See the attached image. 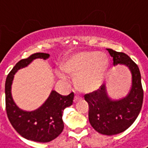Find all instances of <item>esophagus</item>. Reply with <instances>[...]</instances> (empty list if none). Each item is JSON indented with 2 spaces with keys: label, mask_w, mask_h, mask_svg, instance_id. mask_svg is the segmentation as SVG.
Wrapping results in <instances>:
<instances>
[{
  "label": "esophagus",
  "mask_w": 148,
  "mask_h": 148,
  "mask_svg": "<svg viewBox=\"0 0 148 148\" xmlns=\"http://www.w3.org/2000/svg\"><path fill=\"white\" fill-rule=\"evenodd\" d=\"M81 99V97L79 95H75L74 96V103H76V102H78L79 100Z\"/></svg>",
  "instance_id": "esophagus-1"
}]
</instances>
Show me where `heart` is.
<instances>
[{"mask_svg": "<svg viewBox=\"0 0 148 148\" xmlns=\"http://www.w3.org/2000/svg\"><path fill=\"white\" fill-rule=\"evenodd\" d=\"M108 67V59L103 52L81 51L69 56L62 63L61 69L75 78V86L82 92H93L102 84ZM58 76L66 80V74L58 72Z\"/></svg>", "mask_w": 148, "mask_h": 148, "instance_id": "b5f03b06", "label": "heart"}]
</instances>
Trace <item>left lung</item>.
<instances>
[{
  "instance_id": "1",
  "label": "left lung",
  "mask_w": 148,
  "mask_h": 148,
  "mask_svg": "<svg viewBox=\"0 0 148 148\" xmlns=\"http://www.w3.org/2000/svg\"><path fill=\"white\" fill-rule=\"evenodd\" d=\"M113 60V65L123 64L132 74V86L127 96L120 99H112L103 84L93 93L84 95L88 103V120L93 128L103 135H115L124 132L134 123L141 111L143 90L138 66L123 52L107 49Z\"/></svg>"
}]
</instances>
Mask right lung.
<instances>
[{
	"instance_id": "right-lung-1",
	"label": "right lung",
	"mask_w": 148,
	"mask_h": 148,
	"mask_svg": "<svg viewBox=\"0 0 148 148\" xmlns=\"http://www.w3.org/2000/svg\"><path fill=\"white\" fill-rule=\"evenodd\" d=\"M49 57V54L36 53L27 59L20 60L7 75L5 87V109L12 127L23 138L39 143L50 142L61 133L64 129L63 112L65 108L72 105L74 93L63 96L52 90L41 106L29 112L21 109L14 102L11 95V84L14 75L20 69L28 66L36 59L46 60Z\"/></svg>"
}]
</instances>
